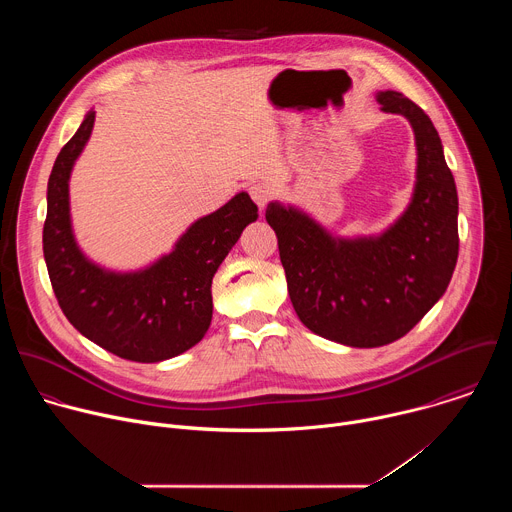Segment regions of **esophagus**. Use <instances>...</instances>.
Segmentation results:
<instances>
[{
    "mask_svg": "<svg viewBox=\"0 0 512 512\" xmlns=\"http://www.w3.org/2000/svg\"><path fill=\"white\" fill-rule=\"evenodd\" d=\"M249 194L255 200V204L259 208H263L269 202V198H271V188L265 182H257V184L249 186Z\"/></svg>",
    "mask_w": 512,
    "mask_h": 512,
    "instance_id": "obj_1",
    "label": "esophagus"
}]
</instances>
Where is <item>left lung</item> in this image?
<instances>
[{
  "mask_svg": "<svg viewBox=\"0 0 512 512\" xmlns=\"http://www.w3.org/2000/svg\"><path fill=\"white\" fill-rule=\"evenodd\" d=\"M377 101L411 123L417 148L411 202L387 231L342 239L291 204L275 200L265 210L298 318L354 348L405 336L446 294L460 245L456 182L431 119L397 91H381Z\"/></svg>",
  "mask_w": 512,
  "mask_h": 512,
  "instance_id": "obj_1",
  "label": "left lung"
}]
</instances>
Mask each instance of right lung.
I'll return each mask as SVG.
<instances>
[{
  "label": "right lung",
  "mask_w": 512,
  "mask_h": 512,
  "mask_svg": "<svg viewBox=\"0 0 512 512\" xmlns=\"http://www.w3.org/2000/svg\"><path fill=\"white\" fill-rule=\"evenodd\" d=\"M95 125L89 111L60 150L48 178L42 233L44 259L60 310L85 338L133 362H160L198 344L212 320L216 269L257 221L247 192L198 218L168 255L137 271H111L77 245L70 223L68 180Z\"/></svg>",
  "instance_id": "obj_1"
}]
</instances>
